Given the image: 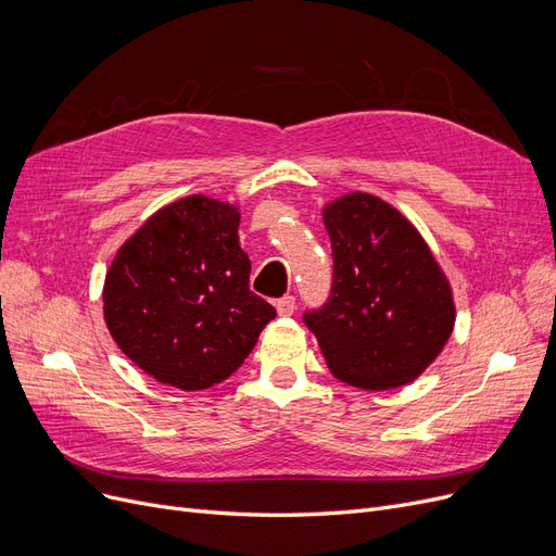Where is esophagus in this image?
Here are the masks:
<instances>
[{
  "label": "esophagus",
  "mask_w": 556,
  "mask_h": 556,
  "mask_svg": "<svg viewBox=\"0 0 556 556\" xmlns=\"http://www.w3.org/2000/svg\"><path fill=\"white\" fill-rule=\"evenodd\" d=\"M276 309L280 316H292L294 309H296V299L294 296H282L278 303H276Z\"/></svg>",
  "instance_id": "34e87169"
}]
</instances>
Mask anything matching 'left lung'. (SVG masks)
I'll return each instance as SVG.
<instances>
[{
  "mask_svg": "<svg viewBox=\"0 0 556 556\" xmlns=\"http://www.w3.org/2000/svg\"><path fill=\"white\" fill-rule=\"evenodd\" d=\"M328 301L303 314L334 378L403 387L437 359L455 326L447 278L420 232L387 201L351 192L326 205Z\"/></svg>",
  "mask_w": 556,
  "mask_h": 556,
  "instance_id": "8db88e82",
  "label": "left lung"
}]
</instances>
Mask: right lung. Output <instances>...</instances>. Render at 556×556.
Listing matches in <instances>:
<instances>
[{"mask_svg": "<svg viewBox=\"0 0 556 556\" xmlns=\"http://www.w3.org/2000/svg\"><path fill=\"white\" fill-rule=\"evenodd\" d=\"M237 228L235 205L185 197L151 215L105 274V326L157 382L199 391L226 380L276 316L251 292Z\"/></svg>", "mask_w": 556, "mask_h": 556, "instance_id": "add662e5", "label": "right lung"}]
</instances>
